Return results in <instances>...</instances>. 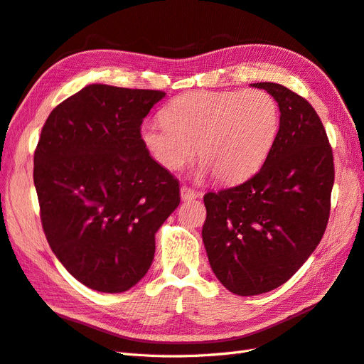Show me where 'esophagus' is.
Instances as JSON below:
<instances>
[{"mask_svg": "<svg viewBox=\"0 0 364 364\" xmlns=\"http://www.w3.org/2000/svg\"><path fill=\"white\" fill-rule=\"evenodd\" d=\"M202 193L200 191H196L193 188H188V186H182L181 188V197L182 200H194L197 197H200Z\"/></svg>", "mask_w": 364, "mask_h": 364, "instance_id": "1", "label": "esophagus"}]
</instances>
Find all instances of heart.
I'll use <instances>...</instances> for the list:
<instances>
[{
  "instance_id": "heart-1",
  "label": "heart",
  "mask_w": 364,
  "mask_h": 364,
  "mask_svg": "<svg viewBox=\"0 0 364 364\" xmlns=\"http://www.w3.org/2000/svg\"><path fill=\"white\" fill-rule=\"evenodd\" d=\"M149 121L141 138L155 161L176 171L197 147L203 171L222 182H240L266 161L279 127L274 98L259 90L193 91L176 97Z\"/></svg>"
}]
</instances>
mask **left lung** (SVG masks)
<instances>
[{
  "mask_svg": "<svg viewBox=\"0 0 364 364\" xmlns=\"http://www.w3.org/2000/svg\"><path fill=\"white\" fill-rule=\"evenodd\" d=\"M252 86L279 106V130L261 170L203 197V245L217 279L238 296L278 289L321 243L331 209L334 158L313 106L278 83Z\"/></svg>",
  "mask_w": 364,
  "mask_h": 364,
  "instance_id": "1",
  "label": "left lung"
}]
</instances>
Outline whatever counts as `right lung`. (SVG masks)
I'll list each match as a JSON object with an SVG mask.
<instances>
[{
    "label": "right lung",
    "instance_id": "add662e5",
    "mask_svg": "<svg viewBox=\"0 0 364 364\" xmlns=\"http://www.w3.org/2000/svg\"><path fill=\"white\" fill-rule=\"evenodd\" d=\"M162 91L87 85L42 127L33 181L54 255L102 293L134 287L151 266L155 234L181 203L179 181L150 156L142 119Z\"/></svg>",
    "mask_w": 364,
    "mask_h": 364
}]
</instances>
